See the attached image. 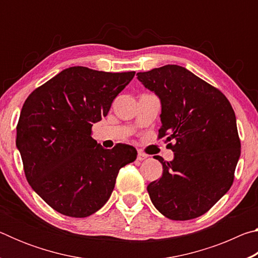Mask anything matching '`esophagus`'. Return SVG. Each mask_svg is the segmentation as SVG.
I'll list each match as a JSON object with an SVG mask.
<instances>
[{
	"label": "esophagus",
	"mask_w": 258,
	"mask_h": 258,
	"mask_svg": "<svg viewBox=\"0 0 258 258\" xmlns=\"http://www.w3.org/2000/svg\"><path fill=\"white\" fill-rule=\"evenodd\" d=\"M146 158H148V155L147 154H145V152L143 151H139L138 152V160H145Z\"/></svg>",
	"instance_id": "obj_1"
}]
</instances>
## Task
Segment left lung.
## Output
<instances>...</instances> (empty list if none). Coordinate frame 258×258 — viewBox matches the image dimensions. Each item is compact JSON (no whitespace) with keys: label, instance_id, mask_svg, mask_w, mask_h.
<instances>
[{"label":"left lung","instance_id":"8db88e82","mask_svg":"<svg viewBox=\"0 0 258 258\" xmlns=\"http://www.w3.org/2000/svg\"><path fill=\"white\" fill-rule=\"evenodd\" d=\"M139 81L161 101L158 139L167 137L172 161L155 156L163 176L147 190L169 220L207 213L229 191L240 157L233 108L220 90L176 64L138 73Z\"/></svg>","mask_w":258,"mask_h":258}]
</instances>
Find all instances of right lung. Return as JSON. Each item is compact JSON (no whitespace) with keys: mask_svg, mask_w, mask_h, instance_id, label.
<instances>
[{"mask_svg":"<svg viewBox=\"0 0 258 258\" xmlns=\"http://www.w3.org/2000/svg\"><path fill=\"white\" fill-rule=\"evenodd\" d=\"M135 72L67 68L35 89L21 109L17 148L33 190L60 214L86 217L108 202L116 177L137 159V149H104L92 126L106 117Z\"/></svg>","mask_w":258,"mask_h":258,"instance_id":"add662e5","label":"right lung"}]
</instances>
